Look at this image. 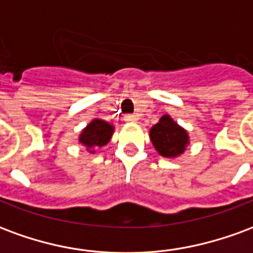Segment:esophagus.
<instances>
[{
  "label": "esophagus",
  "instance_id": "esophagus-1",
  "mask_svg": "<svg viewBox=\"0 0 253 253\" xmlns=\"http://www.w3.org/2000/svg\"><path fill=\"white\" fill-rule=\"evenodd\" d=\"M125 121L128 122V123H134V122H137V116H135V115H126V116H125Z\"/></svg>",
  "mask_w": 253,
  "mask_h": 253
}]
</instances>
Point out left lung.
Masks as SVG:
<instances>
[{"label": "left lung", "instance_id": "left-lung-1", "mask_svg": "<svg viewBox=\"0 0 253 253\" xmlns=\"http://www.w3.org/2000/svg\"><path fill=\"white\" fill-rule=\"evenodd\" d=\"M150 141L163 157L173 159L184 153L190 138L169 115H164L150 128Z\"/></svg>", "mask_w": 253, "mask_h": 253}]
</instances>
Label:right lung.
Here are the masks:
<instances>
[{"label":"right lung","instance_id":"1","mask_svg":"<svg viewBox=\"0 0 253 253\" xmlns=\"http://www.w3.org/2000/svg\"><path fill=\"white\" fill-rule=\"evenodd\" d=\"M114 132V126L101 119H93L80 134L78 142L84 145L90 153H93V148H101L110 142Z\"/></svg>","mask_w":253,"mask_h":253}]
</instances>
